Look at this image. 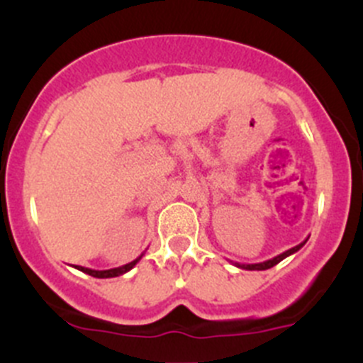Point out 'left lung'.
I'll use <instances>...</instances> for the list:
<instances>
[{
    "mask_svg": "<svg viewBox=\"0 0 363 363\" xmlns=\"http://www.w3.org/2000/svg\"><path fill=\"white\" fill-rule=\"evenodd\" d=\"M305 242H307V239H305L303 242H300V245H296V246H293V248L286 250V252L280 253V255L273 257V259L264 260V262H255V264H239V262H232V264H234L235 267H241V269H248V271H262V269H269V267L277 266V264H279L280 260L286 259V257H289V255H293V253H296L298 250H300L301 246L305 245Z\"/></svg>",
    "mask_w": 363,
    "mask_h": 363,
    "instance_id": "1",
    "label": "left lung"
}]
</instances>
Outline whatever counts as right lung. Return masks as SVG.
I'll list each match as a JSON object with an SVG mask.
<instances>
[{
	"label": "right lung",
	"mask_w": 363,
	"mask_h": 363,
	"mask_svg": "<svg viewBox=\"0 0 363 363\" xmlns=\"http://www.w3.org/2000/svg\"><path fill=\"white\" fill-rule=\"evenodd\" d=\"M142 257H143V253L140 257H136L133 262L124 264V266H121V267H113V269L99 271V269H90V267H83V266H76V269L83 271V273H86V275H90V277H96V279H113V277H121V275H124V273H128V271H131L133 267L138 264V260L142 259Z\"/></svg>",
	"instance_id": "right-lung-1"
}]
</instances>
